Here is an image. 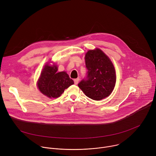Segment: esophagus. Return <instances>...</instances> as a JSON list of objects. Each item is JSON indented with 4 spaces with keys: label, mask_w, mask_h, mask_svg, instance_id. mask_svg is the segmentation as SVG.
Masks as SVG:
<instances>
[{
    "label": "esophagus",
    "mask_w": 156,
    "mask_h": 156,
    "mask_svg": "<svg viewBox=\"0 0 156 156\" xmlns=\"http://www.w3.org/2000/svg\"><path fill=\"white\" fill-rule=\"evenodd\" d=\"M79 80H80L79 78H76V79H75V80H74V83H75V84H77L78 83V82H79Z\"/></svg>",
    "instance_id": "esophagus-1"
}]
</instances>
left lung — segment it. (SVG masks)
I'll return each mask as SVG.
<instances>
[{
	"instance_id": "obj_1",
	"label": "left lung",
	"mask_w": 156,
	"mask_h": 156,
	"mask_svg": "<svg viewBox=\"0 0 156 156\" xmlns=\"http://www.w3.org/2000/svg\"><path fill=\"white\" fill-rule=\"evenodd\" d=\"M86 76L78 87L91 99L101 100L108 96L114 89L116 75L109 58L99 49L87 51L85 55Z\"/></svg>"
}]
</instances>
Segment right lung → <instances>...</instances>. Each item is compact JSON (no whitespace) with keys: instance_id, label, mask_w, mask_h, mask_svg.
Segmentation results:
<instances>
[{"instance_id":"1","label":"right lung","mask_w":156,"mask_h":156,"mask_svg":"<svg viewBox=\"0 0 156 156\" xmlns=\"http://www.w3.org/2000/svg\"><path fill=\"white\" fill-rule=\"evenodd\" d=\"M57 70L56 65H46L37 82L40 91L51 98H58L65 89L74 84L65 72H57Z\"/></svg>"}]
</instances>
